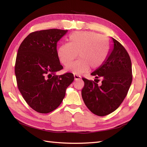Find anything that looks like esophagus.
Segmentation results:
<instances>
[{
    "label": "esophagus",
    "mask_w": 147,
    "mask_h": 147,
    "mask_svg": "<svg viewBox=\"0 0 147 147\" xmlns=\"http://www.w3.org/2000/svg\"><path fill=\"white\" fill-rule=\"evenodd\" d=\"M74 79L75 80H81V77L78 75H74Z\"/></svg>",
    "instance_id": "34e87169"
}]
</instances>
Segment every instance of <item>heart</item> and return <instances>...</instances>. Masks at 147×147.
<instances>
[{
    "label": "heart",
    "mask_w": 147,
    "mask_h": 147,
    "mask_svg": "<svg viewBox=\"0 0 147 147\" xmlns=\"http://www.w3.org/2000/svg\"><path fill=\"white\" fill-rule=\"evenodd\" d=\"M110 51V43L107 38L94 32L80 31L70 35L69 44L60 45L57 56L60 63L69 65L76 58L79 59L70 65L66 70L74 74L86 72L90 67L96 69L104 63Z\"/></svg>",
    "instance_id": "b5f03b06"
}]
</instances>
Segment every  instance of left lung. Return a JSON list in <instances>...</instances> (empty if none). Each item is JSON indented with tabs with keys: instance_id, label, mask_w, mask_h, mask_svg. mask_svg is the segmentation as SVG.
<instances>
[{
	"instance_id": "obj_1",
	"label": "left lung",
	"mask_w": 147,
	"mask_h": 147,
	"mask_svg": "<svg viewBox=\"0 0 147 147\" xmlns=\"http://www.w3.org/2000/svg\"><path fill=\"white\" fill-rule=\"evenodd\" d=\"M102 78L98 86L93 80L82 78L84 84L82 96L84 104L92 113L104 117L112 113L125 98L132 80L130 56L124 47L112 38V49L107 59L91 74Z\"/></svg>"
}]
</instances>
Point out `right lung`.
<instances>
[{
    "mask_svg": "<svg viewBox=\"0 0 147 147\" xmlns=\"http://www.w3.org/2000/svg\"><path fill=\"white\" fill-rule=\"evenodd\" d=\"M67 30L51 29L29 34L22 42L16 58L17 86L27 104L36 112L48 113L61 104L65 90L74 80L63 69L57 56V42Z\"/></svg>",
    "mask_w": 147,
    "mask_h": 147,
    "instance_id": "1",
    "label": "right lung"
}]
</instances>
